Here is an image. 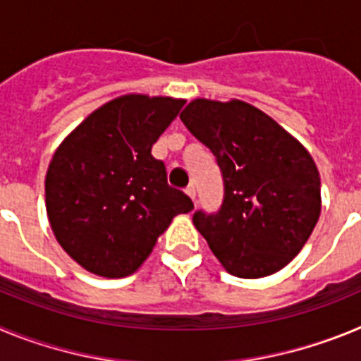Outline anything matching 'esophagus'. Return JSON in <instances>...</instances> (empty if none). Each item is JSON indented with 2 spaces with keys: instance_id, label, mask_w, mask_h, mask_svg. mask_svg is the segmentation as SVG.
Listing matches in <instances>:
<instances>
[{
  "instance_id": "34e87169",
  "label": "esophagus",
  "mask_w": 361,
  "mask_h": 361,
  "mask_svg": "<svg viewBox=\"0 0 361 361\" xmlns=\"http://www.w3.org/2000/svg\"><path fill=\"white\" fill-rule=\"evenodd\" d=\"M186 193H188V197H190L191 200H193V202H195V186H193V184H190V186L186 188Z\"/></svg>"
}]
</instances>
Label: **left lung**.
<instances>
[{
    "label": "left lung",
    "instance_id": "obj_1",
    "mask_svg": "<svg viewBox=\"0 0 361 361\" xmlns=\"http://www.w3.org/2000/svg\"><path fill=\"white\" fill-rule=\"evenodd\" d=\"M180 121L216 157L224 202L193 224L224 269L262 279L304 247L322 212L320 173L295 137L250 103L193 99Z\"/></svg>",
    "mask_w": 361,
    "mask_h": 361
}]
</instances>
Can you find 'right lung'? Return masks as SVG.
<instances>
[{"instance_id":"right-lung-1","label":"right lung","mask_w":361,"mask_h":361,"mask_svg":"<svg viewBox=\"0 0 361 361\" xmlns=\"http://www.w3.org/2000/svg\"><path fill=\"white\" fill-rule=\"evenodd\" d=\"M184 103L121 95L92 111L54 153L44 178L47 215L56 240L86 271L132 275L173 216L193 209L152 155Z\"/></svg>"}]
</instances>
